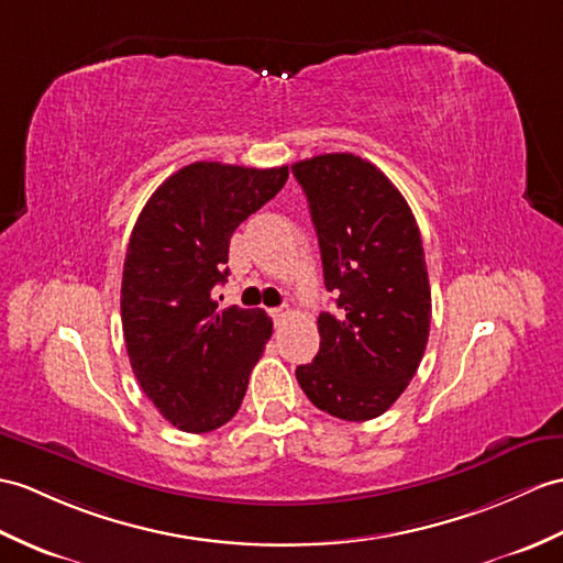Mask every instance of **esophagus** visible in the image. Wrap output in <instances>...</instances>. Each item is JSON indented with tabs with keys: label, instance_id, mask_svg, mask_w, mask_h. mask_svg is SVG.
I'll list each match as a JSON object with an SVG mask.
<instances>
[{
	"label": "esophagus",
	"instance_id": "obj_1",
	"mask_svg": "<svg viewBox=\"0 0 563 563\" xmlns=\"http://www.w3.org/2000/svg\"><path fill=\"white\" fill-rule=\"evenodd\" d=\"M271 313H273V321H276L278 325H283L287 319L292 317V309L290 307H278V309H273Z\"/></svg>",
	"mask_w": 563,
	"mask_h": 563
}]
</instances>
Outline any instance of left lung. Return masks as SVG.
Instances as JSON below:
<instances>
[{
    "label": "left lung",
    "instance_id": "1",
    "mask_svg": "<svg viewBox=\"0 0 563 563\" xmlns=\"http://www.w3.org/2000/svg\"><path fill=\"white\" fill-rule=\"evenodd\" d=\"M317 228L325 290L321 345L297 382L319 410L345 422L384 415L420 367L431 290L417 220L382 169L352 153L292 165Z\"/></svg>",
    "mask_w": 563,
    "mask_h": 563
}]
</instances>
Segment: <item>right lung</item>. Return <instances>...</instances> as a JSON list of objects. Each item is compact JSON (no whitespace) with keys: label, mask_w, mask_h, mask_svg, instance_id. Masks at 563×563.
<instances>
[{"label":"right lung","mask_w":563,"mask_h":563,"mask_svg":"<svg viewBox=\"0 0 563 563\" xmlns=\"http://www.w3.org/2000/svg\"><path fill=\"white\" fill-rule=\"evenodd\" d=\"M287 181L283 167L191 163L153 191L129 238L122 329L158 412L189 434L230 422L273 333L264 309H220L232 232Z\"/></svg>","instance_id":"obj_1"}]
</instances>
